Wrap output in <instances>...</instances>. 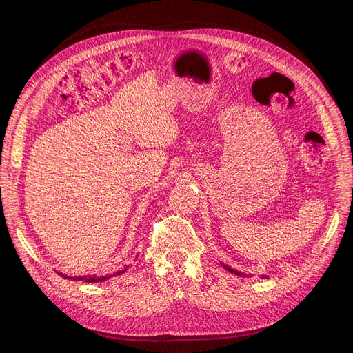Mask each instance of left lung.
<instances>
[{
    "instance_id": "1",
    "label": "left lung",
    "mask_w": 353,
    "mask_h": 353,
    "mask_svg": "<svg viewBox=\"0 0 353 353\" xmlns=\"http://www.w3.org/2000/svg\"><path fill=\"white\" fill-rule=\"evenodd\" d=\"M223 268H225V270H227V271H230V272H234V274H237V275H243V274H241V272H239V271H234V270H231V268H230V266H223Z\"/></svg>"
}]
</instances>
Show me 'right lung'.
Masks as SVG:
<instances>
[{
  "mask_svg": "<svg viewBox=\"0 0 353 353\" xmlns=\"http://www.w3.org/2000/svg\"><path fill=\"white\" fill-rule=\"evenodd\" d=\"M126 271V268L125 270H122V271H119V272H116L114 275H119V274H122V272H125ZM65 276V279H69V276H66V275H63ZM110 276H113V275H108V276H99V275H88V276H74L73 280H83L85 283H101V281H105L108 279H110ZM72 279V276H70Z\"/></svg>",
  "mask_w": 353,
  "mask_h": 353,
  "instance_id": "right-lung-1",
  "label": "right lung"
}]
</instances>
